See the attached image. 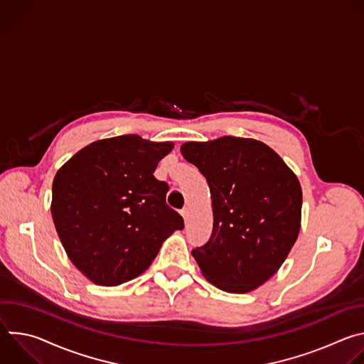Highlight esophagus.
<instances>
[{
  "instance_id": "34e87169",
  "label": "esophagus",
  "mask_w": 364,
  "mask_h": 364,
  "mask_svg": "<svg viewBox=\"0 0 364 364\" xmlns=\"http://www.w3.org/2000/svg\"><path fill=\"white\" fill-rule=\"evenodd\" d=\"M181 213V216H183V219L187 222V219H188V215H190V210L187 209V207H184V209L180 212Z\"/></svg>"
}]
</instances>
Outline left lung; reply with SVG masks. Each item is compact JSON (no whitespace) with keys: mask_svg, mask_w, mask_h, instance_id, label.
I'll list each match as a JSON object with an SVG mask.
<instances>
[{"mask_svg":"<svg viewBox=\"0 0 364 364\" xmlns=\"http://www.w3.org/2000/svg\"><path fill=\"white\" fill-rule=\"evenodd\" d=\"M181 154L212 194L210 239L191 250L203 277L226 292L253 291L277 274L298 237L296 176L272 148L250 138L186 142Z\"/></svg>","mask_w":364,"mask_h":364,"instance_id":"8db88e82","label":"left lung"}]
</instances>
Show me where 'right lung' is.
Returning a JSON list of instances; mask_svg holds the SVG:
<instances>
[{"label": "right lung", "instance_id": "add662e5", "mask_svg": "<svg viewBox=\"0 0 364 364\" xmlns=\"http://www.w3.org/2000/svg\"><path fill=\"white\" fill-rule=\"evenodd\" d=\"M173 142L121 135L89 144L56 173L51 216L72 264L115 287L141 275L164 240L184 228L154 177Z\"/></svg>", "mask_w": 364, "mask_h": 364}]
</instances>
